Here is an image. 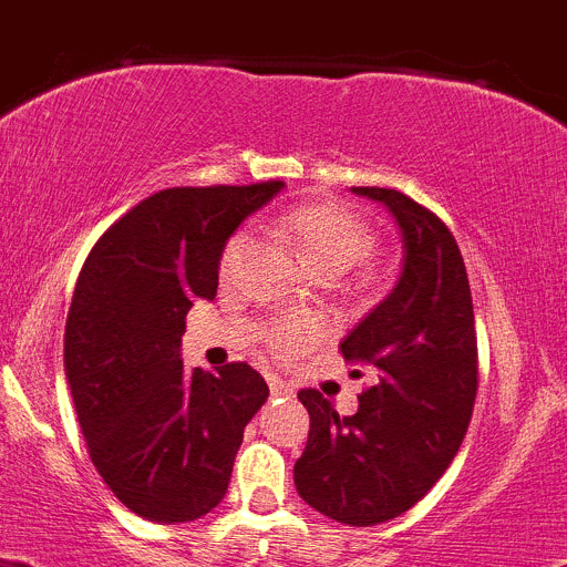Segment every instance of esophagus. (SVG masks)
<instances>
[{"instance_id":"obj_1","label":"esophagus","mask_w":567,"mask_h":567,"mask_svg":"<svg viewBox=\"0 0 567 567\" xmlns=\"http://www.w3.org/2000/svg\"><path fill=\"white\" fill-rule=\"evenodd\" d=\"M267 384H270L272 395H291V388L278 377H267Z\"/></svg>"}]
</instances>
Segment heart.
<instances>
[{
  "instance_id": "obj_1",
  "label": "heart",
  "mask_w": 567,
  "mask_h": 567,
  "mask_svg": "<svg viewBox=\"0 0 567 567\" xmlns=\"http://www.w3.org/2000/svg\"><path fill=\"white\" fill-rule=\"evenodd\" d=\"M276 231L297 245V250L313 272L330 270L338 276L369 259L373 240H377L371 226L358 213L336 202L297 204L276 220ZM245 245H248L245 231L229 237V243L224 245V254H220V276H231ZM313 336H317V324L308 322V319H289L272 330V347L278 352H300L313 341Z\"/></svg>"
}]
</instances>
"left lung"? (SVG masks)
<instances>
[{
  "mask_svg": "<svg viewBox=\"0 0 567 567\" xmlns=\"http://www.w3.org/2000/svg\"><path fill=\"white\" fill-rule=\"evenodd\" d=\"M352 190L399 220L404 267L338 347L371 371L358 412L341 417L319 390L297 393L311 431L295 486L327 518L371 527L410 511L456 458L475 406L477 336L464 259L442 218L401 190Z\"/></svg>",
  "mask_w": 567,
  "mask_h": 567,
  "instance_id": "obj_1",
  "label": "left lung"
}]
</instances>
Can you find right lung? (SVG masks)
I'll use <instances>...</instances> for the list:
<instances>
[{"label":"right lung","instance_id":"add662e5","mask_svg":"<svg viewBox=\"0 0 567 567\" xmlns=\"http://www.w3.org/2000/svg\"><path fill=\"white\" fill-rule=\"evenodd\" d=\"M284 183L168 188L95 243L65 324V377L92 464L157 524L224 499L248 420L270 388L248 363L183 371L185 313L213 300L224 245Z\"/></svg>","mask_w":567,"mask_h":567}]
</instances>
